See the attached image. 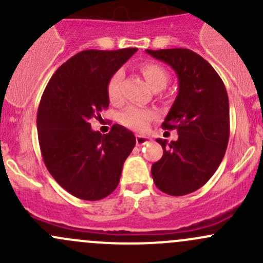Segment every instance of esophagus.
<instances>
[{
	"mask_svg": "<svg viewBox=\"0 0 263 263\" xmlns=\"http://www.w3.org/2000/svg\"><path fill=\"white\" fill-rule=\"evenodd\" d=\"M150 141H151V139H148V137L144 136V135H137V136H136V144L139 145V146H141V145H146Z\"/></svg>",
	"mask_w": 263,
	"mask_h": 263,
	"instance_id": "1",
	"label": "esophagus"
}]
</instances>
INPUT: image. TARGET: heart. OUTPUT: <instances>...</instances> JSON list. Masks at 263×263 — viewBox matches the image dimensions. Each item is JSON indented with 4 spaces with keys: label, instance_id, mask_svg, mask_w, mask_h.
Instances as JSON below:
<instances>
[{
    "label": "heart",
    "instance_id": "1",
    "mask_svg": "<svg viewBox=\"0 0 263 263\" xmlns=\"http://www.w3.org/2000/svg\"><path fill=\"white\" fill-rule=\"evenodd\" d=\"M142 75L146 79L151 87L154 90H161L166 86L169 81V72L166 71L165 67L156 62H146L142 63L141 67ZM122 78L123 73L122 71H117L110 76L107 84V94L109 98L110 103L113 104H119L123 99V94H122ZM156 113L151 109L146 108H140L136 105H129L127 107L123 112L119 115V122L123 126L128 127L131 129H144L146 124L153 119H155Z\"/></svg>",
    "mask_w": 263,
    "mask_h": 263
}]
</instances>
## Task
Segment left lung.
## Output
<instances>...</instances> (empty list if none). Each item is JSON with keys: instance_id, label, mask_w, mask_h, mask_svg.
<instances>
[{"instance_id": "8db88e82", "label": "left lung", "mask_w": 263, "mask_h": 263, "mask_svg": "<svg viewBox=\"0 0 263 263\" xmlns=\"http://www.w3.org/2000/svg\"><path fill=\"white\" fill-rule=\"evenodd\" d=\"M176 71L179 91L161 127L177 129L178 140L163 147L151 166L156 187L171 196H184L202 187L219 168L230 134L229 99L213 66L191 49H146Z\"/></svg>"}]
</instances>
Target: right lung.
<instances>
[{
	"label": "right lung",
	"instance_id": "1",
	"mask_svg": "<svg viewBox=\"0 0 263 263\" xmlns=\"http://www.w3.org/2000/svg\"><path fill=\"white\" fill-rule=\"evenodd\" d=\"M136 50H82L58 67L42 95L36 128L44 164L61 187L81 200H102L116 190L136 144L121 124L107 135L90 124L109 105L108 80Z\"/></svg>",
	"mask_w": 263,
	"mask_h": 263
}]
</instances>
